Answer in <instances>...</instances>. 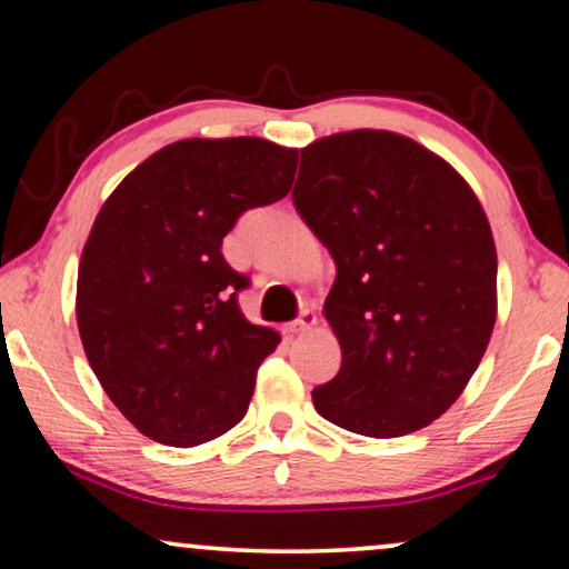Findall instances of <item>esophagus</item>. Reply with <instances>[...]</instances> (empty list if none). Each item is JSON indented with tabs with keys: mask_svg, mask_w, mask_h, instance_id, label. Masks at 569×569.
Instances as JSON below:
<instances>
[{
	"mask_svg": "<svg viewBox=\"0 0 569 569\" xmlns=\"http://www.w3.org/2000/svg\"><path fill=\"white\" fill-rule=\"evenodd\" d=\"M316 323H318V316L313 313V310H310V308H302V310H300V316L295 318V321H290V323L284 326V331H287V333H292V337H295V333H306V331H310V329H313Z\"/></svg>",
	"mask_w": 569,
	"mask_h": 569,
	"instance_id": "obj_1",
	"label": "esophagus"
}]
</instances>
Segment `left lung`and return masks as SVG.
<instances>
[{
	"label": "left lung",
	"mask_w": 569,
	"mask_h": 569,
	"mask_svg": "<svg viewBox=\"0 0 569 569\" xmlns=\"http://www.w3.org/2000/svg\"><path fill=\"white\" fill-rule=\"evenodd\" d=\"M298 214L337 263L323 313L341 368L316 411L401 438L448 411L497 318V251L469 183L415 139L357 129L300 150Z\"/></svg>",
	"instance_id": "8db88e82"
}]
</instances>
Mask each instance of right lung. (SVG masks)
Listing matches in <instances>:
<instances>
[{
  "label": "right lung",
  "mask_w": 569,
  "mask_h": 569,
  "mask_svg": "<svg viewBox=\"0 0 569 569\" xmlns=\"http://www.w3.org/2000/svg\"><path fill=\"white\" fill-rule=\"evenodd\" d=\"M298 150L259 137L183 139L137 166L96 217L77 274L90 368L147 438L193 448L246 417L279 333L240 313L251 284L222 238L292 189Z\"/></svg>",
  "instance_id": "add662e5"
}]
</instances>
